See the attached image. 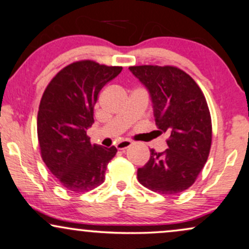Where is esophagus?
I'll return each instance as SVG.
<instances>
[{
	"mask_svg": "<svg viewBox=\"0 0 249 249\" xmlns=\"http://www.w3.org/2000/svg\"><path fill=\"white\" fill-rule=\"evenodd\" d=\"M132 144V142L130 140H122L119 141V142L116 144V147H117L118 150H124L126 149V148H128Z\"/></svg>",
	"mask_w": 249,
	"mask_h": 249,
	"instance_id": "1",
	"label": "esophagus"
}]
</instances>
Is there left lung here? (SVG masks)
<instances>
[{"mask_svg":"<svg viewBox=\"0 0 249 249\" xmlns=\"http://www.w3.org/2000/svg\"><path fill=\"white\" fill-rule=\"evenodd\" d=\"M128 69L150 94L157 135H169L168 149H150L149 161L138 169V180L156 193H181L196 180L212 147V117L206 97L193 78L176 67Z\"/></svg>","mask_w":249,"mask_h":249,"instance_id":"obj_1","label":"left lung"}]
</instances>
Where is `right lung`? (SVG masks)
I'll return each instance as SVG.
<instances>
[{
    "mask_svg": "<svg viewBox=\"0 0 249 249\" xmlns=\"http://www.w3.org/2000/svg\"><path fill=\"white\" fill-rule=\"evenodd\" d=\"M122 69L88 59L71 63L43 92L37 112L41 157L65 190L89 192L105 181L117 149L92 144L86 131L94 123L100 90Z\"/></svg>",
    "mask_w": 249,
    "mask_h": 249,
    "instance_id": "obj_1",
    "label": "right lung"
}]
</instances>
